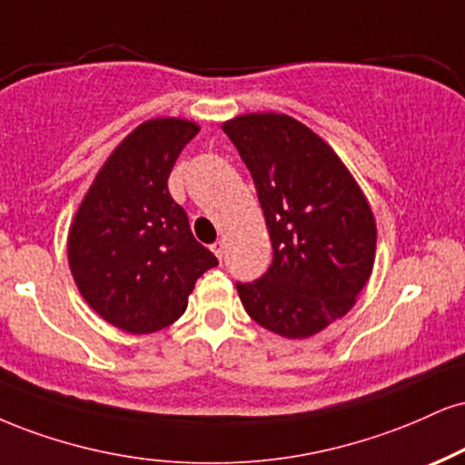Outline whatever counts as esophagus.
I'll use <instances>...</instances> for the list:
<instances>
[{"label":"esophagus","mask_w":465,"mask_h":465,"mask_svg":"<svg viewBox=\"0 0 465 465\" xmlns=\"http://www.w3.org/2000/svg\"><path fill=\"white\" fill-rule=\"evenodd\" d=\"M212 251H214L218 260H223V255H225V242H223V240H216V242L212 244Z\"/></svg>","instance_id":"obj_1"}]
</instances>
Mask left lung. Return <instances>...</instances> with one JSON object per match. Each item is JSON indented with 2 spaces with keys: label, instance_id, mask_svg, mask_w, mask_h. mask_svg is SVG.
Segmentation results:
<instances>
[{
  "label": "left lung",
  "instance_id": "1",
  "mask_svg": "<svg viewBox=\"0 0 465 465\" xmlns=\"http://www.w3.org/2000/svg\"><path fill=\"white\" fill-rule=\"evenodd\" d=\"M253 177L272 262L236 283L247 314L283 338L322 331L355 305L372 272L377 227L333 149L292 116L262 112L223 125Z\"/></svg>",
  "mask_w": 465,
  "mask_h": 465
}]
</instances>
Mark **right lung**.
I'll return each instance as SVG.
<instances>
[{"label":"right lung","instance_id":"add662e5","mask_svg":"<svg viewBox=\"0 0 465 465\" xmlns=\"http://www.w3.org/2000/svg\"><path fill=\"white\" fill-rule=\"evenodd\" d=\"M197 134L183 119L136 127L97 173L71 225L73 279L86 303L123 331L169 327L186 312L194 282L218 264L166 186Z\"/></svg>","mask_w":465,"mask_h":465}]
</instances>
